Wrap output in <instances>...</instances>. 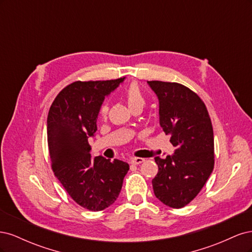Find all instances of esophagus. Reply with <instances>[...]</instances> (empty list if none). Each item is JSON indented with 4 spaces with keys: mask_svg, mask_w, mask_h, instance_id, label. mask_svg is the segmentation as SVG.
Returning <instances> with one entry per match:
<instances>
[{
    "mask_svg": "<svg viewBox=\"0 0 252 252\" xmlns=\"http://www.w3.org/2000/svg\"><path fill=\"white\" fill-rule=\"evenodd\" d=\"M145 161L144 158H131V164H133V165H139V164H141V163H143Z\"/></svg>",
    "mask_w": 252,
    "mask_h": 252,
    "instance_id": "34e87169",
    "label": "esophagus"
}]
</instances>
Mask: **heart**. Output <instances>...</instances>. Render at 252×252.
Here are the masks:
<instances>
[{
    "label": "heart",
    "instance_id": "obj_1",
    "mask_svg": "<svg viewBox=\"0 0 252 252\" xmlns=\"http://www.w3.org/2000/svg\"><path fill=\"white\" fill-rule=\"evenodd\" d=\"M125 100L129 106V108L133 109L135 107H143L145 105V97L140 87L136 84H131L125 89ZM108 112V107L106 105H103L100 114L102 118H106Z\"/></svg>",
    "mask_w": 252,
    "mask_h": 252
}]
</instances>
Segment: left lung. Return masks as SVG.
I'll list each match as a JSON object with an SVG mask.
<instances>
[{
  "label": "left lung",
  "instance_id": "1",
  "mask_svg": "<svg viewBox=\"0 0 252 252\" xmlns=\"http://www.w3.org/2000/svg\"><path fill=\"white\" fill-rule=\"evenodd\" d=\"M158 100V121L170 135L174 151L156 157L158 174L152 179L155 195L166 206L182 208L207 182L215 165L211 121L203 101L178 83L148 81Z\"/></svg>",
  "mask_w": 252,
  "mask_h": 252
}]
</instances>
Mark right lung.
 <instances>
[{"label":"right lung","mask_w":252,"mask_h":252,"mask_svg":"<svg viewBox=\"0 0 252 252\" xmlns=\"http://www.w3.org/2000/svg\"><path fill=\"white\" fill-rule=\"evenodd\" d=\"M125 78L74 82L57 95L48 112L47 139L52 169L72 200L91 211L112 205L129 170L120 159L91 158L88 139L94 136L96 120L106 96Z\"/></svg>","instance_id":"add662e5"}]
</instances>
